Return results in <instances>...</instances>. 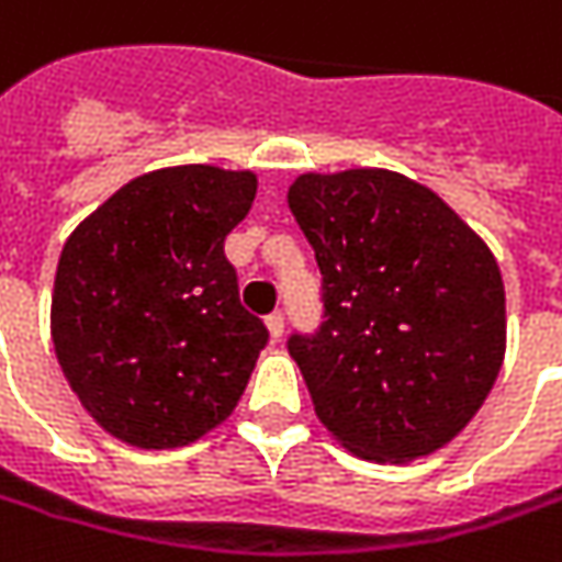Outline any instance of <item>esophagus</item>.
Wrapping results in <instances>:
<instances>
[{
    "instance_id": "1",
    "label": "esophagus",
    "mask_w": 562,
    "mask_h": 562,
    "mask_svg": "<svg viewBox=\"0 0 562 562\" xmlns=\"http://www.w3.org/2000/svg\"><path fill=\"white\" fill-rule=\"evenodd\" d=\"M267 329H270V336L280 341L282 339V329H285V317H282L280 311H273L270 317H267Z\"/></svg>"
}]
</instances>
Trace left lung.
Here are the masks:
<instances>
[{"instance_id":"obj_1","label":"left lung","mask_w":562,"mask_h":562,"mask_svg":"<svg viewBox=\"0 0 562 562\" xmlns=\"http://www.w3.org/2000/svg\"><path fill=\"white\" fill-rule=\"evenodd\" d=\"M289 207L323 273V323L289 336L319 423L351 454H432L492 392L504 282L488 245L395 170L301 173Z\"/></svg>"}]
</instances>
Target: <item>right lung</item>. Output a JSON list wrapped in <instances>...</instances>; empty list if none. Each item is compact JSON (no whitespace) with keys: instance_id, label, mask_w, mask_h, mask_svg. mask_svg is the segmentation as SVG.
<instances>
[{"instance_id":"right-lung-1","label":"right lung","mask_w":562,"mask_h":562,"mask_svg":"<svg viewBox=\"0 0 562 562\" xmlns=\"http://www.w3.org/2000/svg\"><path fill=\"white\" fill-rule=\"evenodd\" d=\"M255 192L251 170H151L61 248L55 355L87 414L126 445L183 448L239 404L270 333L243 307L223 239Z\"/></svg>"}]
</instances>
